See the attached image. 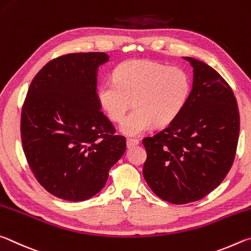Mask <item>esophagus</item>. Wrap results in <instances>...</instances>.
<instances>
[{"instance_id":"esophagus-1","label":"esophagus","mask_w":251,"mask_h":251,"mask_svg":"<svg viewBox=\"0 0 251 251\" xmlns=\"http://www.w3.org/2000/svg\"><path fill=\"white\" fill-rule=\"evenodd\" d=\"M138 144H139V140L137 139H126V147H128V149L138 146Z\"/></svg>"}]
</instances>
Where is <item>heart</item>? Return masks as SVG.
<instances>
[{
    "label": "heart",
    "mask_w": 251,
    "mask_h": 251,
    "mask_svg": "<svg viewBox=\"0 0 251 251\" xmlns=\"http://www.w3.org/2000/svg\"><path fill=\"white\" fill-rule=\"evenodd\" d=\"M192 91L188 74L181 68L151 60L123 61L114 70V79L100 83L97 100L110 120H123L122 133L131 137L147 132L154 126H168L185 108Z\"/></svg>",
    "instance_id": "obj_1"
}]
</instances>
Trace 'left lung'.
<instances>
[{
	"label": "left lung",
	"mask_w": 251,
	"mask_h": 251,
	"mask_svg": "<svg viewBox=\"0 0 251 251\" xmlns=\"http://www.w3.org/2000/svg\"><path fill=\"white\" fill-rule=\"evenodd\" d=\"M193 67L190 99L181 114L154 137L143 176L154 194L172 204L201 200L232 165L239 137V110L230 86L203 61L183 57Z\"/></svg>",
	"instance_id": "8db88e82"
}]
</instances>
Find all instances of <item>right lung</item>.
Segmentation results:
<instances>
[{"mask_svg":"<svg viewBox=\"0 0 251 251\" xmlns=\"http://www.w3.org/2000/svg\"><path fill=\"white\" fill-rule=\"evenodd\" d=\"M105 52H77L50 60L30 82L22 108L21 137L38 183L58 199L89 200L126 152V138L97 100V73Z\"/></svg>","mask_w":251,"mask_h":251,"instance_id":"obj_1","label":"right lung"}]
</instances>
